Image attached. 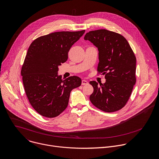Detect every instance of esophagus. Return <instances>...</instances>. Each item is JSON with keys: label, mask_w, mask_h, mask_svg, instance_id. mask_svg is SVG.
Instances as JSON below:
<instances>
[{"label": "esophagus", "mask_w": 159, "mask_h": 159, "mask_svg": "<svg viewBox=\"0 0 159 159\" xmlns=\"http://www.w3.org/2000/svg\"><path fill=\"white\" fill-rule=\"evenodd\" d=\"M87 84H88V82L87 80H82V85H85Z\"/></svg>", "instance_id": "obj_1"}]
</instances>
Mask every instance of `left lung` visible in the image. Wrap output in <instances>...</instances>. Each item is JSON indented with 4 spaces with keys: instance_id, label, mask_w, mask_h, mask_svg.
<instances>
[{
    "instance_id": "left-lung-1",
    "label": "left lung",
    "mask_w": 159,
    "mask_h": 159,
    "mask_svg": "<svg viewBox=\"0 0 159 159\" xmlns=\"http://www.w3.org/2000/svg\"><path fill=\"white\" fill-rule=\"evenodd\" d=\"M84 39L98 48L97 74L102 73L106 79L100 86L95 81L89 82L93 87L90 102L103 112L120 110L136 82V57L130 44L121 34L106 29L90 31Z\"/></svg>"
}]
</instances>
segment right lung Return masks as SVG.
Masks as SVG:
<instances>
[{
  "instance_id": "add662e5",
  "label": "right lung",
  "mask_w": 159,
  "mask_h": 159,
  "mask_svg": "<svg viewBox=\"0 0 159 159\" xmlns=\"http://www.w3.org/2000/svg\"><path fill=\"white\" fill-rule=\"evenodd\" d=\"M85 31L53 32L37 38L29 46L21 75L28 100L40 115L48 118L59 116L67 107L71 90L80 86L79 77L62 80L57 72L67 61L72 45Z\"/></svg>"
}]
</instances>
